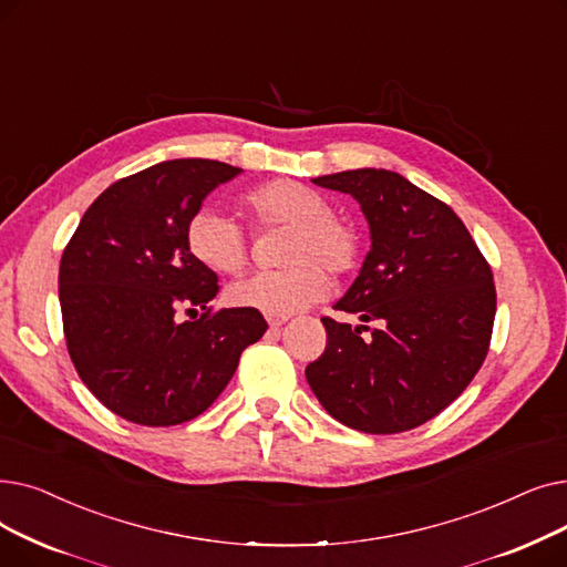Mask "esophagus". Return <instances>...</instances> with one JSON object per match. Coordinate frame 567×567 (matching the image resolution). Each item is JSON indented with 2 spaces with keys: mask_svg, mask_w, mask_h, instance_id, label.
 Returning <instances> with one entry per match:
<instances>
[{
  "mask_svg": "<svg viewBox=\"0 0 567 567\" xmlns=\"http://www.w3.org/2000/svg\"><path fill=\"white\" fill-rule=\"evenodd\" d=\"M286 320H288V316H272V313H267V322H269V328H281Z\"/></svg>",
  "mask_w": 567,
  "mask_h": 567,
  "instance_id": "obj_1",
  "label": "esophagus"
}]
</instances>
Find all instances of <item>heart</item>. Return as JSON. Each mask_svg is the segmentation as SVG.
<instances>
[{
  "label": "heart",
  "mask_w": 567,
  "mask_h": 567,
  "mask_svg": "<svg viewBox=\"0 0 567 567\" xmlns=\"http://www.w3.org/2000/svg\"><path fill=\"white\" fill-rule=\"evenodd\" d=\"M260 228H288L281 269H265L228 288L235 307L288 316L318 302L328 292V275L343 277L358 262L360 241L353 226L334 217L328 198L316 188L277 179L247 196ZM186 245L214 272L235 275L249 260V235L228 214L203 207L186 224Z\"/></svg>",
  "instance_id": "heart-1"
}]
</instances>
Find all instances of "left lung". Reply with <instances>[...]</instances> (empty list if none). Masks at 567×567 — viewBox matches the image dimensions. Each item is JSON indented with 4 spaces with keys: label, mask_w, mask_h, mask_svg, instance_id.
<instances>
[{
    "label": "left lung",
    "mask_w": 567,
    "mask_h": 567,
    "mask_svg": "<svg viewBox=\"0 0 567 567\" xmlns=\"http://www.w3.org/2000/svg\"><path fill=\"white\" fill-rule=\"evenodd\" d=\"M313 184L353 196L371 251L334 309L362 326L322 318L328 346L307 381L334 420L364 434H399L436 417L487 358L496 288L464 221L399 173L343 171ZM367 321H379L369 338Z\"/></svg>",
    "instance_id": "left-lung-1"
}]
</instances>
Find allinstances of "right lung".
I'll list each match as a JSON object with an SVG mask.
<instances>
[{"mask_svg":"<svg viewBox=\"0 0 567 567\" xmlns=\"http://www.w3.org/2000/svg\"><path fill=\"white\" fill-rule=\"evenodd\" d=\"M241 171L173 158L128 175L90 205L60 262L71 362L115 415L171 426L198 417L267 322L258 309L212 311L219 279L186 245L205 196ZM204 309L196 321L178 311Z\"/></svg>","mask_w":567,"mask_h":567,"instance_id":"right-lung-1","label":"right lung"}]
</instances>
